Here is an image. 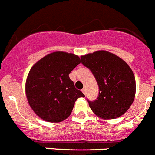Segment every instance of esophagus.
I'll use <instances>...</instances> for the list:
<instances>
[{"instance_id": "1", "label": "esophagus", "mask_w": 155, "mask_h": 155, "mask_svg": "<svg viewBox=\"0 0 155 155\" xmlns=\"http://www.w3.org/2000/svg\"><path fill=\"white\" fill-rule=\"evenodd\" d=\"M82 92L84 93V94L86 95V89H85V88H83V89H82Z\"/></svg>"}]
</instances>
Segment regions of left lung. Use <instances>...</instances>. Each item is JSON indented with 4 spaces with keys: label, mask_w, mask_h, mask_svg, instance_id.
<instances>
[{
    "label": "left lung",
    "mask_w": 155,
    "mask_h": 155,
    "mask_svg": "<svg viewBox=\"0 0 155 155\" xmlns=\"http://www.w3.org/2000/svg\"><path fill=\"white\" fill-rule=\"evenodd\" d=\"M81 59L99 86L97 100H87L92 111L104 119L123 116L135 99L136 85L131 68L117 55L104 50L82 55Z\"/></svg>",
    "instance_id": "obj_1"
}]
</instances>
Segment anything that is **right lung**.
<instances>
[{"label":"right lung","instance_id":"add662e5","mask_svg":"<svg viewBox=\"0 0 155 155\" xmlns=\"http://www.w3.org/2000/svg\"><path fill=\"white\" fill-rule=\"evenodd\" d=\"M80 63L78 55L54 51L31 68L26 81V94L30 107L41 119L48 123L62 122L71 115L75 101L85 97L69 78Z\"/></svg>","mask_w":155,"mask_h":155}]
</instances>
